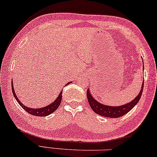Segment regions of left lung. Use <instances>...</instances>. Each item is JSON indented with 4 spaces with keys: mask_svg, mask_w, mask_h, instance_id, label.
Segmentation results:
<instances>
[{
    "mask_svg": "<svg viewBox=\"0 0 157 157\" xmlns=\"http://www.w3.org/2000/svg\"><path fill=\"white\" fill-rule=\"evenodd\" d=\"M143 71H144V65H143ZM144 86V80L142 84L141 90L140 91L138 95H137L131 102H130L125 105L121 106H117V107H112V106L105 105L99 102L94 98L90 92V90L88 89L87 90V98L90 105L91 109H92L94 112L100 116L108 118H119L122 117V116L127 114L135 106H136L137 102H139L140 99L141 98L142 93H143Z\"/></svg>",
    "mask_w": 157,
    "mask_h": 157,
    "instance_id": "8db88e82",
    "label": "left lung"
}]
</instances>
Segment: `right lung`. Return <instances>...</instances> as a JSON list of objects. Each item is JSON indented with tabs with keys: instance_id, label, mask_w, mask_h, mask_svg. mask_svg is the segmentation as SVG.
I'll return each instance as SVG.
<instances>
[{
	"instance_id": "obj_1",
	"label": "right lung",
	"mask_w": 157,
	"mask_h": 157,
	"mask_svg": "<svg viewBox=\"0 0 157 157\" xmlns=\"http://www.w3.org/2000/svg\"><path fill=\"white\" fill-rule=\"evenodd\" d=\"M71 83H72V82H69L68 83H67L66 85H65V86L69 85V84ZM11 85H12V91H13L14 97V98L16 99L17 102L19 103V105H20L21 107L26 111V112H28L29 114H30L31 115L36 116V117H45V116L51 114L52 113H53L56 110L57 108H58V107L60 105V103H61L62 98V91L59 94L58 97L55 99V101H53V102L50 103V105H48V106H45V107H44L36 108V109H35V108L28 107H26V106L24 105V104L21 103L20 101V100H19V98H17V96L16 93H15V92H14V90L13 81H12Z\"/></svg>"
}]
</instances>
